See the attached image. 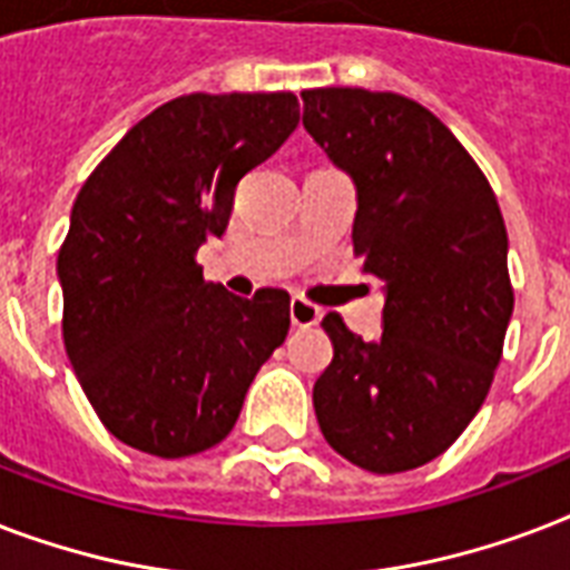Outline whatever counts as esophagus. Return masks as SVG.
I'll use <instances>...</instances> for the list:
<instances>
[{"label": "esophagus", "mask_w": 570, "mask_h": 570, "mask_svg": "<svg viewBox=\"0 0 570 570\" xmlns=\"http://www.w3.org/2000/svg\"><path fill=\"white\" fill-rule=\"evenodd\" d=\"M289 320H293L295 328H313V325H320L322 311L316 304L307 302V298L295 295L293 302H289Z\"/></svg>", "instance_id": "34e87169"}]
</instances>
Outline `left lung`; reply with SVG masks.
<instances>
[{
	"label": "left lung",
	"instance_id": "obj_1",
	"mask_svg": "<svg viewBox=\"0 0 570 570\" xmlns=\"http://www.w3.org/2000/svg\"><path fill=\"white\" fill-rule=\"evenodd\" d=\"M304 129L357 189L352 227L384 284L366 343L322 320L334 361L313 384L325 441L370 473L450 450L485 402L512 320L509 236L485 174L420 102L364 88L302 91Z\"/></svg>",
	"mask_w": 570,
	"mask_h": 570
}]
</instances>
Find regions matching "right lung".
I'll list each match as a JSON object with an SVG mask.
<instances>
[{
    "mask_svg": "<svg viewBox=\"0 0 570 570\" xmlns=\"http://www.w3.org/2000/svg\"><path fill=\"white\" fill-rule=\"evenodd\" d=\"M298 127L295 94H186L138 120L76 195L58 250L65 348L118 441L159 459L222 443L286 340L289 295L206 284L236 186Z\"/></svg>",
    "mask_w": 570,
    "mask_h": 570,
    "instance_id": "right-lung-1",
    "label": "right lung"
}]
</instances>
